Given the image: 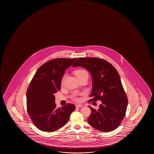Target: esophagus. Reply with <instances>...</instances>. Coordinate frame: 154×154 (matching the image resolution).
Here are the masks:
<instances>
[{"label": "esophagus", "mask_w": 154, "mask_h": 154, "mask_svg": "<svg viewBox=\"0 0 154 154\" xmlns=\"http://www.w3.org/2000/svg\"><path fill=\"white\" fill-rule=\"evenodd\" d=\"M75 106L76 108H80L82 107V105H80V104H77V105H76Z\"/></svg>", "instance_id": "34e87169"}]
</instances>
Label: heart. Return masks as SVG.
I'll list each match as a JSON object with an SVG mask.
<instances>
[{
    "label": "heart",
    "instance_id": "obj_1",
    "mask_svg": "<svg viewBox=\"0 0 154 154\" xmlns=\"http://www.w3.org/2000/svg\"><path fill=\"white\" fill-rule=\"evenodd\" d=\"M74 73H75V75L76 76V78L78 79L80 78H82V76H84L88 75V73L84 69H78V70H76L75 71ZM64 77H65V75L63 76L62 79V82H63V81ZM72 99H73V100H74L75 101H80V98L78 97H76V96H74L72 97Z\"/></svg>",
    "mask_w": 154,
    "mask_h": 154
}]
</instances>
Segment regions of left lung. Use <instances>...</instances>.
<instances>
[{"mask_svg": "<svg viewBox=\"0 0 154 154\" xmlns=\"http://www.w3.org/2000/svg\"><path fill=\"white\" fill-rule=\"evenodd\" d=\"M87 69L92 77V91L88 100L101 101L96 111L89 107L91 113L88 119V124L98 131L109 132L121 125L125 117L128 98L118 72L105 59L95 57L80 58L72 65Z\"/></svg>", "mask_w": 154, "mask_h": 154, "instance_id": "8db88e82", "label": "left lung"}]
</instances>
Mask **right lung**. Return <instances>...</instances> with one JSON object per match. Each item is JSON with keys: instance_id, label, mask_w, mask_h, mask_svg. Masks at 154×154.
Wrapping results in <instances>:
<instances>
[{"instance_id": "right-lung-1", "label": "right lung", "mask_w": 154, "mask_h": 154, "mask_svg": "<svg viewBox=\"0 0 154 154\" xmlns=\"http://www.w3.org/2000/svg\"><path fill=\"white\" fill-rule=\"evenodd\" d=\"M76 58L50 60L36 71L26 92L27 111L33 125L41 131L51 132L66 125L75 106L67 103L56 107L54 94L60 90L65 70Z\"/></svg>"}]
</instances>
